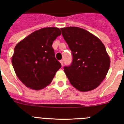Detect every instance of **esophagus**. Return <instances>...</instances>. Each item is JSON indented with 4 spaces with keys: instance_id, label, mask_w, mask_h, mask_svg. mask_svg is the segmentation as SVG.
<instances>
[{
    "instance_id": "obj_1",
    "label": "esophagus",
    "mask_w": 124,
    "mask_h": 124,
    "mask_svg": "<svg viewBox=\"0 0 124 124\" xmlns=\"http://www.w3.org/2000/svg\"><path fill=\"white\" fill-rule=\"evenodd\" d=\"M60 64H61V65H62V66H63V64H64V60H61L60 61Z\"/></svg>"
}]
</instances>
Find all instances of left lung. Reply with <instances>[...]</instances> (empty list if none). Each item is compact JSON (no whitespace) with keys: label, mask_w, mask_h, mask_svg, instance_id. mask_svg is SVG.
Segmentation results:
<instances>
[{"label":"left lung","mask_w":124,"mask_h":124,"mask_svg":"<svg viewBox=\"0 0 124 124\" xmlns=\"http://www.w3.org/2000/svg\"><path fill=\"white\" fill-rule=\"evenodd\" d=\"M60 29L72 52V63L64 67L70 83L81 92L95 89L104 80L110 65L105 46L85 29L76 27Z\"/></svg>","instance_id":"obj_1"}]
</instances>
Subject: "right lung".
<instances>
[{
    "instance_id": "right-lung-1",
    "label": "right lung",
    "mask_w": 124,
    "mask_h": 124,
    "mask_svg": "<svg viewBox=\"0 0 124 124\" xmlns=\"http://www.w3.org/2000/svg\"><path fill=\"white\" fill-rule=\"evenodd\" d=\"M61 34L57 27L36 31L15 46L12 64L16 76L27 87L41 90L46 87L61 67L55 59L52 44Z\"/></svg>"
}]
</instances>
